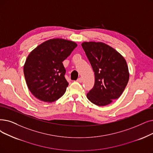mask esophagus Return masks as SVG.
Wrapping results in <instances>:
<instances>
[{"label": "esophagus", "instance_id": "esophagus-1", "mask_svg": "<svg viewBox=\"0 0 153 153\" xmlns=\"http://www.w3.org/2000/svg\"><path fill=\"white\" fill-rule=\"evenodd\" d=\"M82 81V79L81 77H79V78L77 79V82H81Z\"/></svg>", "mask_w": 153, "mask_h": 153}]
</instances>
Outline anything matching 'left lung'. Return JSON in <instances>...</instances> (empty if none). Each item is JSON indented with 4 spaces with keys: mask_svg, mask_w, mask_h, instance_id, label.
<instances>
[{
    "mask_svg": "<svg viewBox=\"0 0 153 153\" xmlns=\"http://www.w3.org/2000/svg\"><path fill=\"white\" fill-rule=\"evenodd\" d=\"M94 72V88L87 97L94 104L104 106L121 96L129 79L128 66L124 57L102 42L81 44Z\"/></svg>",
    "mask_w": 153,
    "mask_h": 153,
    "instance_id": "obj_1",
    "label": "left lung"
}]
</instances>
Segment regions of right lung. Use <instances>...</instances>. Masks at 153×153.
I'll return each instance as SVG.
<instances>
[{"mask_svg":"<svg viewBox=\"0 0 153 153\" xmlns=\"http://www.w3.org/2000/svg\"><path fill=\"white\" fill-rule=\"evenodd\" d=\"M77 44L61 38L48 40L33 49L24 65L25 82L37 99L46 102L57 101L69 83L64 77L62 62Z\"/></svg>","mask_w":153,"mask_h":153,"instance_id":"add662e5","label":"right lung"}]
</instances>
